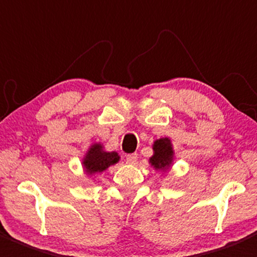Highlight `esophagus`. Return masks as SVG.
<instances>
[{
	"mask_svg": "<svg viewBox=\"0 0 257 257\" xmlns=\"http://www.w3.org/2000/svg\"><path fill=\"white\" fill-rule=\"evenodd\" d=\"M137 159H138V154H137V153H134V154H129V155H126L125 162L128 163V164H136Z\"/></svg>",
	"mask_w": 257,
	"mask_h": 257,
	"instance_id": "esophagus-1",
	"label": "esophagus"
}]
</instances>
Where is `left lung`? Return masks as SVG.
Returning <instances> with one entry per match:
<instances>
[{"label": "left lung", "instance_id": "obj_1", "mask_svg": "<svg viewBox=\"0 0 257 257\" xmlns=\"http://www.w3.org/2000/svg\"><path fill=\"white\" fill-rule=\"evenodd\" d=\"M154 154L149 158V164L159 172H169L174 162V149L169 138L157 139L153 144Z\"/></svg>", "mask_w": 257, "mask_h": 257}]
</instances>
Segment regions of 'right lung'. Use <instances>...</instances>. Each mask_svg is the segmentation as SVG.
Here are the masks:
<instances>
[{"mask_svg":"<svg viewBox=\"0 0 257 257\" xmlns=\"http://www.w3.org/2000/svg\"><path fill=\"white\" fill-rule=\"evenodd\" d=\"M120 157L116 152H105L100 143H94L89 147L82 160L83 170L87 175L98 174L116 164Z\"/></svg>","mask_w":257,"mask_h":257,"instance_id":"obj_1","label":"right lung"}]
</instances>
